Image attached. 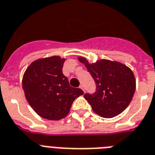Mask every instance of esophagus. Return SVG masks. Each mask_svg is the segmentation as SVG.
Instances as JSON below:
<instances>
[{"label":"esophagus","mask_w":155,"mask_h":155,"mask_svg":"<svg viewBox=\"0 0 155 155\" xmlns=\"http://www.w3.org/2000/svg\"><path fill=\"white\" fill-rule=\"evenodd\" d=\"M79 88H80V89H81V90H82V91H83L84 92H85V90H84V87H83V86H80V87H79Z\"/></svg>","instance_id":"obj_1"}]
</instances>
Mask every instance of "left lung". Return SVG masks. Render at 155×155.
Listing matches in <instances>:
<instances>
[{
	"label": "left lung",
	"mask_w": 155,
	"mask_h": 155,
	"mask_svg": "<svg viewBox=\"0 0 155 155\" xmlns=\"http://www.w3.org/2000/svg\"><path fill=\"white\" fill-rule=\"evenodd\" d=\"M94 79L96 90L84 97L93 111L104 118L121 113L134 97L136 81L133 72L126 65L116 61L100 60L90 64L86 58L79 57Z\"/></svg>",
	"instance_id": "1"
}]
</instances>
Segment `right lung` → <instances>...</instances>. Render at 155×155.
I'll return each instance as SVG.
<instances>
[{
    "label": "right lung",
    "mask_w": 155,
    "mask_h": 155,
    "mask_svg": "<svg viewBox=\"0 0 155 155\" xmlns=\"http://www.w3.org/2000/svg\"><path fill=\"white\" fill-rule=\"evenodd\" d=\"M65 59L51 56L32 62L22 78V88L29 104L39 116L59 120L69 112L74 99L83 94L69 85L62 73Z\"/></svg>",
    "instance_id": "obj_1"
}]
</instances>
